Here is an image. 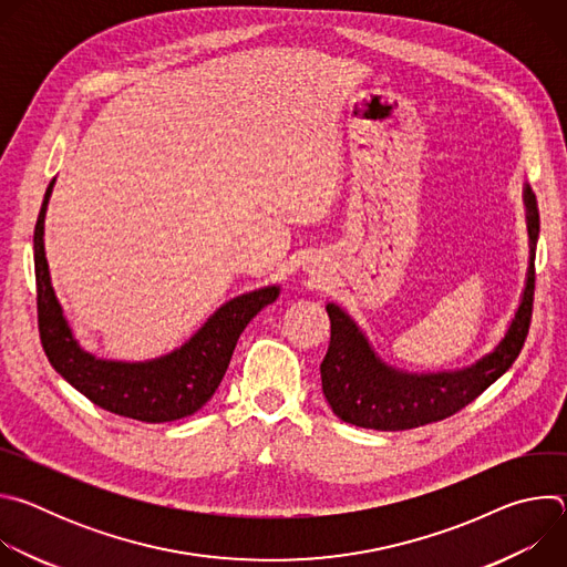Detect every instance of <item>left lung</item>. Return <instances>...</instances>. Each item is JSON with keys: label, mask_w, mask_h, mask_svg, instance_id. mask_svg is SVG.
Instances as JSON below:
<instances>
[{"label": "left lung", "mask_w": 567, "mask_h": 567, "mask_svg": "<svg viewBox=\"0 0 567 567\" xmlns=\"http://www.w3.org/2000/svg\"><path fill=\"white\" fill-rule=\"evenodd\" d=\"M529 271L520 307L498 348L471 368L437 374H409L385 365L370 348L357 322L337 305H328L330 348L320 363L322 392L334 415L374 431H409L446 420L501 379L518 359L532 322L534 258L538 239V204L525 186Z\"/></svg>", "instance_id": "left-lung-1"}]
</instances>
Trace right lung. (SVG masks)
Returning a JSON list of instances; mask_svg holds the SVG:
<instances>
[{
  "label": "right lung",
  "mask_w": 567,
  "mask_h": 567,
  "mask_svg": "<svg viewBox=\"0 0 567 567\" xmlns=\"http://www.w3.org/2000/svg\"><path fill=\"white\" fill-rule=\"evenodd\" d=\"M51 190L53 182L44 193L33 233L38 328L49 363L78 392L114 415L164 424L197 413L221 383L239 334L262 307L278 298L280 289L265 287L228 300L188 343L161 359L145 363L96 359L73 339L51 287L42 239Z\"/></svg>",
  "instance_id": "obj_1"
}]
</instances>
